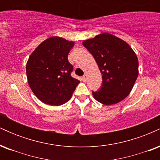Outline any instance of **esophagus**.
<instances>
[{"label":"esophagus","instance_id":"esophagus-1","mask_svg":"<svg viewBox=\"0 0 160 160\" xmlns=\"http://www.w3.org/2000/svg\"><path fill=\"white\" fill-rule=\"evenodd\" d=\"M82 80H83L84 82H86V80H87V75H83V77H82Z\"/></svg>","mask_w":160,"mask_h":160}]
</instances>
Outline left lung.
Here are the masks:
<instances>
[{
	"label": "left lung",
	"mask_w": 160,
	"mask_h": 160,
	"mask_svg": "<svg viewBox=\"0 0 160 160\" xmlns=\"http://www.w3.org/2000/svg\"><path fill=\"white\" fill-rule=\"evenodd\" d=\"M82 45L94 57L102 74V85L92 91L95 99L105 105L118 103L128 96L138 75V60L124 40L108 33L84 40Z\"/></svg>",
	"instance_id": "1"
}]
</instances>
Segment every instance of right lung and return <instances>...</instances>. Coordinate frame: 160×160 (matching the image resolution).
I'll use <instances>...</instances> for the list:
<instances>
[{"instance_id":"right-lung-1","label":"right lung","mask_w":160,"mask_h":160,"mask_svg":"<svg viewBox=\"0 0 160 160\" xmlns=\"http://www.w3.org/2000/svg\"><path fill=\"white\" fill-rule=\"evenodd\" d=\"M74 43L51 37L38 46L26 65L28 82L34 94L43 103L58 106L72 96L78 80L71 77L73 65L68 56Z\"/></svg>"}]
</instances>
